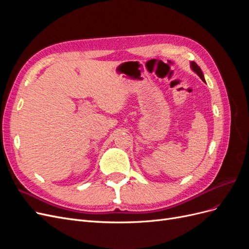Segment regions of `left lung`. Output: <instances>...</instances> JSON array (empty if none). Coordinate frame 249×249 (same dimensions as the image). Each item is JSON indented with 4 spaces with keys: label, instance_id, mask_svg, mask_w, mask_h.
Masks as SVG:
<instances>
[{
    "label": "left lung",
    "instance_id": "1",
    "mask_svg": "<svg viewBox=\"0 0 249 249\" xmlns=\"http://www.w3.org/2000/svg\"><path fill=\"white\" fill-rule=\"evenodd\" d=\"M190 67H191V70L197 74V76L203 81V82H206L205 81V77H203V73H202V71H201V70H200V67L195 63V62H193V61H191L190 62Z\"/></svg>",
    "mask_w": 249,
    "mask_h": 249
}]
</instances>
